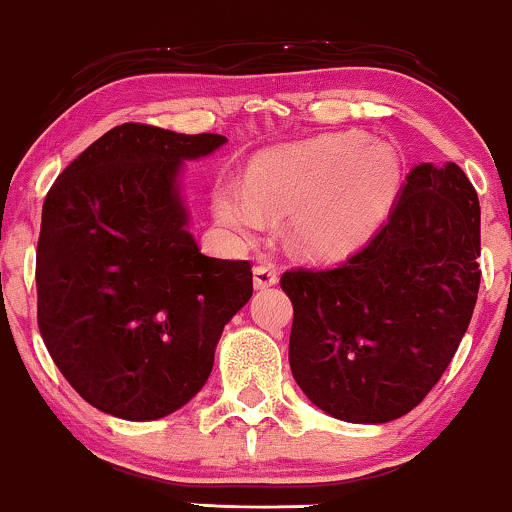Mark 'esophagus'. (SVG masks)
<instances>
[{"label":"esophagus","instance_id":"esophagus-1","mask_svg":"<svg viewBox=\"0 0 512 512\" xmlns=\"http://www.w3.org/2000/svg\"><path fill=\"white\" fill-rule=\"evenodd\" d=\"M277 279L279 277H277L275 265L263 263V265H256V268H254V286H256V289H268V286H275Z\"/></svg>","mask_w":512,"mask_h":512}]
</instances>
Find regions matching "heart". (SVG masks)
Wrapping results in <instances>:
<instances>
[{"instance_id":"b5f03b06","label":"heart","mask_w":512,"mask_h":512,"mask_svg":"<svg viewBox=\"0 0 512 512\" xmlns=\"http://www.w3.org/2000/svg\"><path fill=\"white\" fill-rule=\"evenodd\" d=\"M403 160L387 142L349 130L270 151L247 188L221 181L214 212L228 230L254 235L268 212L289 214V240L307 256H342L375 233L394 205Z\"/></svg>"}]
</instances>
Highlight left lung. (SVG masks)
Segmentation results:
<instances>
[{"mask_svg":"<svg viewBox=\"0 0 512 512\" xmlns=\"http://www.w3.org/2000/svg\"><path fill=\"white\" fill-rule=\"evenodd\" d=\"M480 202L459 165L412 167L389 219L333 268L286 270L293 380L326 415H408L450 366L480 289Z\"/></svg>","mask_w":512,"mask_h":512,"instance_id":"8db88e82","label":"left lung"}]
</instances>
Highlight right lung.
<instances>
[{"label":"right lung","instance_id":"1","mask_svg":"<svg viewBox=\"0 0 512 512\" xmlns=\"http://www.w3.org/2000/svg\"><path fill=\"white\" fill-rule=\"evenodd\" d=\"M226 142L116 125L46 195L39 331L65 380L107 415L146 422L191 401L254 293L249 261L200 254L179 193L181 163Z\"/></svg>","mask_w":512,"mask_h":512}]
</instances>
